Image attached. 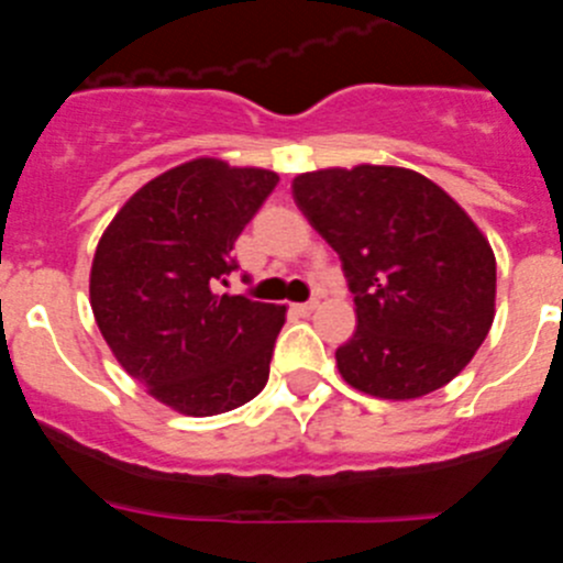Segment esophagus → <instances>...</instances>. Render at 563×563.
I'll use <instances>...</instances> for the list:
<instances>
[{
	"label": "esophagus",
	"mask_w": 563,
	"mask_h": 563,
	"mask_svg": "<svg viewBox=\"0 0 563 563\" xmlns=\"http://www.w3.org/2000/svg\"><path fill=\"white\" fill-rule=\"evenodd\" d=\"M318 301H305V305H292V310L298 312V316H310V312H316Z\"/></svg>",
	"instance_id": "esophagus-1"
}]
</instances>
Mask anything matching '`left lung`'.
Segmentation results:
<instances>
[{"instance_id": "obj_1", "label": "left lung", "mask_w": 563, "mask_h": 563, "mask_svg": "<svg viewBox=\"0 0 563 563\" xmlns=\"http://www.w3.org/2000/svg\"><path fill=\"white\" fill-rule=\"evenodd\" d=\"M292 200L341 258L357 327L338 372L380 400H415L465 369L496 316V256L465 208L400 166L318 168Z\"/></svg>"}]
</instances>
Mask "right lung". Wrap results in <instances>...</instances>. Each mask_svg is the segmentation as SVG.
<instances>
[{"instance_id": "right-lung-1", "label": "right lung", "mask_w": 563, "mask_h": 563, "mask_svg": "<svg viewBox=\"0 0 563 563\" xmlns=\"http://www.w3.org/2000/svg\"><path fill=\"white\" fill-rule=\"evenodd\" d=\"M278 174L197 157L123 202L89 271L112 355L154 400L188 417L239 409L265 389L287 307L217 292L242 228Z\"/></svg>"}]
</instances>
